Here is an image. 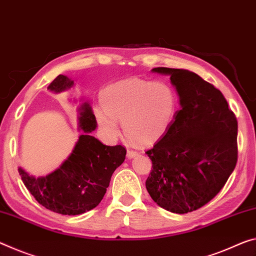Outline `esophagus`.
<instances>
[{"mask_svg": "<svg viewBox=\"0 0 256 256\" xmlns=\"http://www.w3.org/2000/svg\"><path fill=\"white\" fill-rule=\"evenodd\" d=\"M136 155H138V152H133V150H128V154H126V156H128V160H131V158L136 157Z\"/></svg>", "mask_w": 256, "mask_h": 256, "instance_id": "1", "label": "esophagus"}]
</instances>
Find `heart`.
<instances>
[{"mask_svg": "<svg viewBox=\"0 0 256 256\" xmlns=\"http://www.w3.org/2000/svg\"><path fill=\"white\" fill-rule=\"evenodd\" d=\"M94 110L99 128L108 139H116L122 122L125 134L149 146L164 138L179 112V96L168 82L128 78L108 85L100 93Z\"/></svg>", "mask_w": 256, "mask_h": 256, "instance_id": "obj_1", "label": "heart"}]
</instances>
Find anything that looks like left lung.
<instances>
[{
  "label": "left lung",
  "instance_id": "obj_1",
  "mask_svg": "<svg viewBox=\"0 0 256 256\" xmlns=\"http://www.w3.org/2000/svg\"><path fill=\"white\" fill-rule=\"evenodd\" d=\"M171 76L180 109L172 128L147 155L146 188L158 206L184 214L213 200L237 163L238 124L222 93L186 70L157 67Z\"/></svg>",
  "mask_w": 256,
  "mask_h": 256
}]
</instances>
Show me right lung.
<instances>
[{"mask_svg":"<svg viewBox=\"0 0 256 256\" xmlns=\"http://www.w3.org/2000/svg\"><path fill=\"white\" fill-rule=\"evenodd\" d=\"M74 80L59 75L48 90L60 93L70 88ZM78 130L82 134L67 160L46 176L18 171L24 184L44 208L64 216H78L102 200L115 170L122 165L126 150L123 146H106L91 136L96 128V116L88 102L78 108Z\"/></svg>","mask_w":256,"mask_h":256,"instance_id":"obj_1","label":"right lung"}]
</instances>
